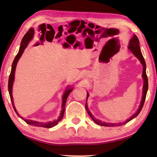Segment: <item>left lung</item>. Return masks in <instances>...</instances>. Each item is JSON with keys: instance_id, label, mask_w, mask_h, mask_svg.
Returning a JSON list of instances; mask_svg holds the SVG:
<instances>
[{"instance_id": "obj_1", "label": "left lung", "mask_w": 157, "mask_h": 157, "mask_svg": "<svg viewBox=\"0 0 157 157\" xmlns=\"http://www.w3.org/2000/svg\"><path fill=\"white\" fill-rule=\"evenodd\" d=\"M128 48L133 52V54H134L136 56V57H137L140 60V61L141 63L143 65L142 77H143V79H144V86H143V92H142L143 95H142V101H141V103H140V107L137 111V112L134 113V114L129 119L127 120L126 121L123 122V123H105V122H102L101 121H100V120L95 119L94 117H93V115H92L91 113L90 112V111L88 109V106L86 103V111H87V112L88 113V115L92 118L93 121H94L96 123H97V124H98L100 125L106 126V127H114V126H119V125H123V124H125V123L129 122V121H131L132 119L135 118L139 114L140 112L141 111L143 106H144V101H145V99H146V93H147L148 88V78H147V75H146V63H145L144 59V57H143L142 54L141 52L140 48L139 40H138L137 36H136L135 34L134 35V36H133L132 38L131 39V40H130V42H129ZM88 96H89V94L88 93V94H87V98L88 97Z\"/></svg>"}]
</instances>
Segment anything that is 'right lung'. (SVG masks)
<instances>
[{
	"label": "right lung",
	"instance_id": "right-lung-1",
	"mask_svg": "<svg viewBox=\"0 0 157 157\" xmlns=\"http://www.w3.org/2000/svg\"><path fill=\"white\" fill-rule=\"evenodd\" d=\"M33 36H34V29L30 28L28 31V32L26 33L25 34V36H23V38L21 40V46H20L19 48V51L17 53V55H16L15 58L14 59V61L13 62L12 64V67H11V73H10L9 75V84H8V88H9V95H10V98H11V101L12 102V105L15 111L16 112L17 115L20 118H21L23 121H25L28 124L31 125H34V126H37V127H42V128H51L54 127L55 125H56L57 123L61 121L62 119L63 115H64V112H65V106L66 104V101H67V98L69 94L71 93L73 90V89H68L67 90L65 91V94H63V103H62V111L61 113V115H60V117H59V119L56 121H49L48 123H40V122H38L36 121H32V120H28V119H25L24 118H23L22 117L20 116L17 112L16 111V109L15 108L14 106V103H13V96H12V87H13V82H14V78H15V68H16V65L17 63L18 60L19 59V58L21 57V55L23 54V51H24L25 48L27 47L28 42L31 40L33 38ZM63 46L67 48L69 46V44H67V43H65Z\"/></svg>",
	"mask_w": 157,
	"mask_h": 157
}]
</instances>
